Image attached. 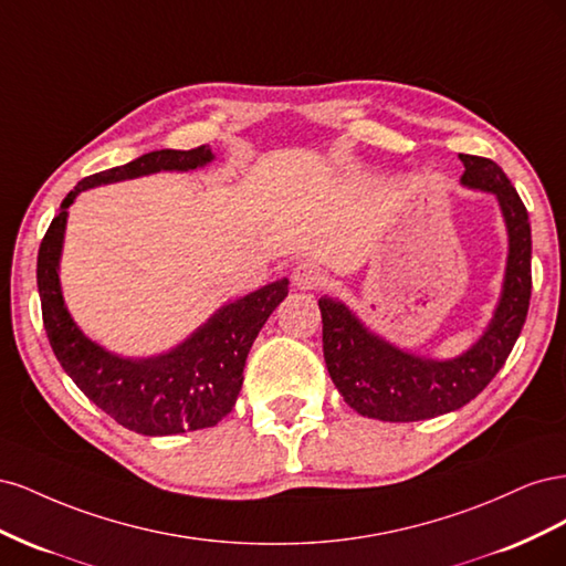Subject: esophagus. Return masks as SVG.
Here are the masks:
<instances>
[{"mask_svg":"<svg viewBox=\"0 0 566 566\" xmlns=\"http://www.w3.org/2000/svg\"><path fill=\"white\" fill-rule=\"evenodd\" d=\"M293 283L297 290H318L328 283V273L314 262H302L293 271Z\"/></svg>","mask_w":566,"mask_h":566,"instance_id":"esophagus-1","label":"esophagus"}]
</instances>
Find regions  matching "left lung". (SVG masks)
<instances>
[{
	"label": "left lung",
	"mask_w": 566,
	"mask_h": 566,
	"mask_svg": "<svg viewBox=\"0 0 566 566\" xmlns=\"http://www.w3.org/2000/svg\"><path fill=\"white\" fill-rule=\"evenodd\" d=\"M462 186L499 198L507 227V266L501 302L484 335L449 361L408 354L370 333L345 304L321 297L323 358L345 401L366 418L413 422L470 403L505 364L522 333L531 300L528 212L503 169L489 158L460 156Z\"/></svg>",
	"instance_id": "obj_1"
}]
</instances>
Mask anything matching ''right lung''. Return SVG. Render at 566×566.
Segmentation results:
<instances>
[{
	"label": "right lung",
	"mask_w": 566,
	"mask_h": 566,
	"mask_svg": "<svg viewBox=\"0 0 566 566\" xmlns=\"http://www.w3.org/2000/svg\"><path fill=\"white\" fill-rule=\"evenodd\" d=\"M210 146L191 150H153L127 165L84 177L61 202L38 254L42 321L59 364L101 410L127 430L167 437L214 427L231 413L243 387L245 358L271 312L287 295V279L229 302L172 352L150 358H125L98 347L65 310L59 281L67 208L84 188L144 177L188 172L212 163Z\"/></svg>",
	"instance_id": "right-lung-1"
}]
</instances>
